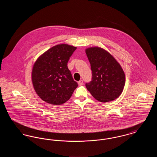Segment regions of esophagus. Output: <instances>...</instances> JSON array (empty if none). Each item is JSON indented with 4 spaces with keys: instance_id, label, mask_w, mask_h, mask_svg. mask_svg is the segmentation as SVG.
Instances as JSON below:
<instances>
[{
    "instance_id": "34e87169",
    "label": "esophagus",
    "mask_w": 157,
    "mask_h": 157,
    "mask_svg": "<svg viewBox=\"0 0 157 157\" xmlns=\"http://www.w3.org/2000/svg\"><path fill=\"white\" fill-rule=\"evenodd\" d=\"M78 85H79V86H81V85H82L83 84V81H82V80L79 81L78 82Z\"/></svg>"
}]
</instances>
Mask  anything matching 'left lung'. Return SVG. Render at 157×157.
I'll use <instances>...</instances> for the list:
<instances>
[{
    "label": "left lung",
    "mask_w": 157,
    "mask_h": 157,
    "mask_svg": "<svg viewBox=\"0 0 157 157\" xmlns=\"http://www.w3.org/2000/svg\"><path fill=\"white\" fill-rule=\"evenodd\" d=\"M85 52L90 64L92 77L85 84L93 97L101 102L118 98L125 83V75L112 55L99 47L87 48Z\"/></svg>",
    "instance_id": "left-lung-1"
}]
</instances>
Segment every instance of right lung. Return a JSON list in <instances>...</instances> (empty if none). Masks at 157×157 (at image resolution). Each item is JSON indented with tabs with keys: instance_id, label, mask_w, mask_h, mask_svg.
Segmentation results:
<instances>
[{
	"instance_id": "add662e5",
	"label": "right lung",
	"mask_w": 157,
	"mask_h": 157,
	"mask_svg": "<svg viewBox=\"0 0 157 157\" xmlns=\"http://www.w3.org/2000/svg\"><path fill=\"white\" fill-rule=\"evenodd\" d=\"M76 47L56 45L35 62L32 81L37 95L47 103L62 105L71 97L78 83L67 67V62Z\"/></svg>"
}]
</instances>
